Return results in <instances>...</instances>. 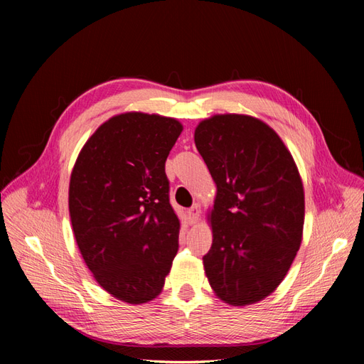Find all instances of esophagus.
<instances>
[{"mask_svg": "<svg viewBox=\"0 0 364 364\" xmlns=\"http://www.w3.org/2000/svg\"><path fill=\"white\" fill-rule=\"evenodd\" d=\"M188 215L190 218L193 220V222H197L199 220V215H200V206L199 205H193L190 209H188Z\"/></svg>", "mask_w": 364, "mask_h": 364, "instance_id": "esophagus-1", "label": "esophagus"}]
</instances>
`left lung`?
<instances>
[{
  "mask_svg": "<svg viewBox=\"0 0 364 364\" xmlns=\"http://www.w3.org/2000/svg\"><path fill=\"white\" fill-rule=\"evenodd\" d=\"M194 142L217 185L203 257L209 285L229 305L262 301L302 241L304 186L291 153L266 123L238 114L203 119Z\"/></svg>",
  "mask_w": 364,
  "mask_h": 364,
  "instance_id": "8db88e82",
  "label": "left lung"
}]
</instances>
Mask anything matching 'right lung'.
<instances>
[{"mask_svg":"<svg viewBox=\"0 0 364 364\" xmlns=\"http://www.w3.org/2000/svg\"><path fill=\"white\" fill-rule=\"evenodd\" d=\"M182 129L174 118L119 114L94 132L74 164L68 205L77 246L119 301L155 299L178 253L181 222L165 161Z\"/></svg>","mask_w":364,"mask_h":364,"instance_id":"obj_1","label":"right lung"}]
</instances>
